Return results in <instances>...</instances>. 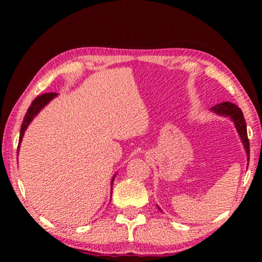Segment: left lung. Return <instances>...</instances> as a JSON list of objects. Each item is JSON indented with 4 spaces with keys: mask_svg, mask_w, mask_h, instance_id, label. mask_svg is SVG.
Instances as JSON below:
<instances>
[{
    "mask_svg": "<svg viewBox=\"0 0 262 262\" xmlns=\"http://www.w3.org/2000/svg\"><path fill=\"white\" fill-rule=\"evenodd\" d=\"M210 110L219 115H224V117H229L231 119V121L234 123V127H236V129L238 132L239 137H241L244 149H245L246 151L247 162H250V142H248L247 139L246 122L245 119H244L242 110L239 108L237 105L230 103V101H224V103L217 104L215 106H212ZM158 209L161 210V208L158 207Z\"/></svg>",
    "mask_w": 262,
    "mask_h": 262,
    "instance_id": "8db88e82",
    "label": "left lung"
}]
</instances>
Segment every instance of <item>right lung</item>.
Returning a JSON list of instances; mask_svg holds the SVG:
<instances>
[{"label":"right lung","mask_w":262,"mask_h":262,"mask_svg":"<svg viewBox=\"0 0 262 262\" xmlns=\"http://www.w3.org/2000/svg\"><path fill=\"white\" fill-rule=\"evenodd\" d=\"M56 96H57V94H55V92H50V94H43V95L38 96L37 98H35V99L32 101V104H31V106H30L29 110H28V112H26V114H25L23 123H21L20 133H19V142H18V151H17V152H19V147H20L21 140H23L24 133H25L26 129H28L29 125H30L31 122H32V120L34 119L35 115H37L39 112H40V111H41L43 107H45V106H46L48 103H50V101H51L52 99H54ZM115 176H117V174L113 176L112 181H111V184H112V185H113V181H114ZM111 193H112V192H111Z\"/></svg>","instance_id":"right-lung-1"}]
</instances>
